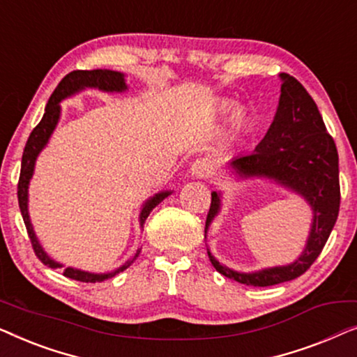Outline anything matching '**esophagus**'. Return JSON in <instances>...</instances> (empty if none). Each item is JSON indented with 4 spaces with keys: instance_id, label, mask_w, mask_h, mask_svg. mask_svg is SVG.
Here are the masks:
<instances>
[{
    "instance_id": "34e87169",
    "label": "esophagus",
    "mask_w": 357,
    "mask_h": 357,
    "mask_svg": "<svg viewBox=\"0 0 357 357\" xmlns=\"http://www.w3.org/2000/svg\"><path fill=\"white\" fill-rule=\"evenodd\" d=\"M190 174L195 178H208L213 175V162L206 158H199L193 160V164L190 165Z\"/></svg>"
}]
</instances>
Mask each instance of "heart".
Returning <instances> with one entry per match:
<instances>
[{
  "mask_svg": "<svg viewBox=\"0 0 357 357\" xmlns=\"http://www.w3.org/2000/svg\"><path fill=\"white\" fill-rule=\"evenodd\" d=\"M226 109H229V102L222 100L221 102V110H226ZM247 120H248V116H247L245 109H242V107H236V109L232 110L231 120H229V121H231V128L238 131V130H242L243 126H245Z\"/></svg>",
  "mask_w": 357,
  "mask_h": 357,
  "instance_id": "obj_1",
  "label": "heart"
}]
</instances>
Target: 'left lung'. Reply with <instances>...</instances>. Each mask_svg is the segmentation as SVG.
I'll return each instance as SVG.
<instances>
[{"instance_id":"obj_1","label":"left lung","mask_w":357,"mask_h":357,"mask_svg":"<svg viewBox=\"0 0 357 357\" xmlns=\"http://www.w3.org/2000/svg\"><path fill=\"white\" fill-rule=\"evenodd\" d=\"M281 97L275 120L255 153L234 159L231 167L242 178L265 177L299 193L314 213L302 255L286 266L238 273L224 266L208 250L213 266L229 280L247 286H273L299 278L309 270L328 241L340 211L338 151L326 131L317 104L296 77L281 73ZM221 209V195L211 193L209 224Z\"/></svg>"}]
</instances>
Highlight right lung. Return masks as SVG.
<instances>
[{"instance_id": "add662e5", "label": "right lung", "mask_w": 357, "mask_h": 357, "mask_svg": "<svg viewBox=\"0 0 357 357\" xmlns=\"http://www.w3.org/2000/svg\"><path fill=\"white\" fill-rule=\"evenodd\" d=\"M86 87H97V89L105 91V92H123L126 89V82H125V75L119 71H112V70H92V71H71L70 75H66L63 79L60 81V84L56 86V89L53 91V94L48 99V104L45 107V114H43L40 123H38L36 128L32 130L31 136H29L26 148H24L22 153V164H21V175H19V183H17V199H19V208H21V214L24 219V224H26L29 238H31L32 248L36 252V255L38 260H40L43 265H47L48 268H63L61 263H58L55 260H52L50 257L47 255L45 250H43L40 243H38L36 232H33V227L31 224V218H29V211H27V190H29V182H31L32 174H33V167H36V160L37 155L40 154V151L45 148L48 139L55 130V126L60 120V102L66 97H70L76 92H79ZM172 192H160L155 193L153 198H149L148 202L143 204L139 213V224L143 227V224L146 219H148L149 213L158 206V204L162 202L165 197ZM138 250L135 253V257L125 263L123 266H120L119 270L112 271V273H89V271H81L76 270V268H65L63 270V275L66 278H71V280L76 281H82V282H102L109 278L119 275L120 271H123L128 268L131 263H133L136 258L139 255Z\"/></svg>"}]
</instances>
